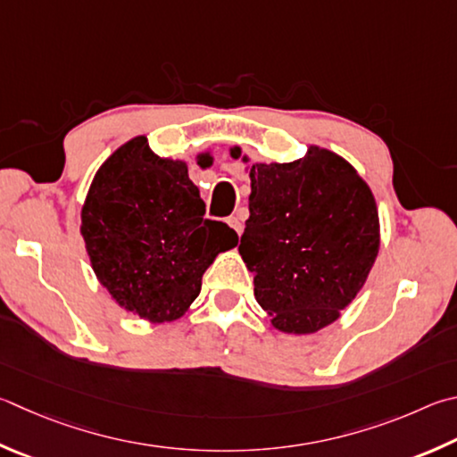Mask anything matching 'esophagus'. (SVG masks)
Segmentation results:
<instances>
[{
  "label": "esophagus",
  "mask_w": 457,
  "mask_h": 457,
  "mask_svg": "<svg viewBox=\"0 0 457 457\" xmlns=\"http://www.w3.org/2000/svg\"><path fill=\"white\" fill-rule=\"evenodd\" d=\"M228 223H229V228L234 229L237 236H242V231H244V223H242V218H239L237 213H236V215H231V218H228Z\"/></svg>",
  "instance_id": "34e87169"
}]
</instances>
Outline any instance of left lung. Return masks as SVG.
Listing matches in <instances>:
<instances>
[{"label": "left lung", "mask_w": 457, "mask_h": 457, "mask_svg": "<svg viewBox=\"0 0 457 457\" xmlns=\"http://www.w3.org/2000/svg\"><path fill=\"white\" fill-rule=\"evenodd\" d=\"M247 163L242 147H229ZM250 220L239 244L253 295L284 334H315L342 315L379 252L376 197L358 170L326 147L289 163L247 165Z\"/></svg>", "instance_id": "obj_1"}]
</instances>
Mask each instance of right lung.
Here are the masks:
<instances>
[{"instance_id":"add662e5","label":"right lung","mask_w":457,"mask_h":457,"mask_svg":"<svg viewBox=\"0 0 457 457\" xmlns=\"http://www.w3.org/2000/svg\"><path fill=\"white\" fill-rule=\"evenodd\" d=\"M210 168L212 152L197 154ZM184 160L160 157L145 136L131 137L99 165L81 207L91 270L110 295L149 323L179 320L202 292V276L237 234L205 220Z\"/></svg>"}]
</instances>
